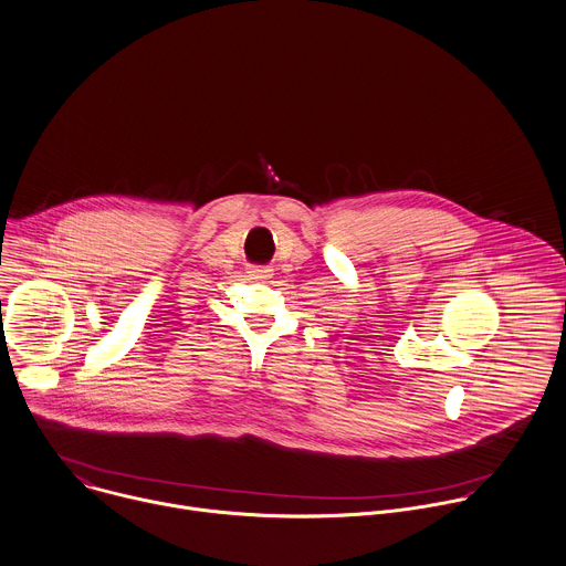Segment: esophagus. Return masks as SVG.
<instances>
[{
  "label": "esophagus",
  "instance_id": "34e87169",
  "mask_svg": "<svg viewBox=\"0 0 566 566\" xmlns=\"http://www.w3.org/2000/svg\"><path fill=\"white\" fill-rule=\"evenodd\" d=\"M249 273H251V277L264 280V277H269V275H271V269H266V266H253Z\"/></svg>",
  "mask_w": 566,
  "mask_h": 566
}]
</instances>
